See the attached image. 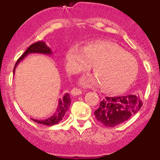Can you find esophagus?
Listing matches in <instances>:
<instances>
[{"instance_id":"1","label":"esophagus","mask_w":160,"mask_h":160,"mask_svg":"<svg viewBox=\"0 0 160 160\" xmlns=\"http://www.w3.org/2000/svg\"><path fill=\"white\" fill-rule=\"evenodd\" d=\"M71 94L74 96H79V95L82 94V91L80 89L77 88H73L71 90Z\"/></svg>"}]
</instances>
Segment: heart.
<instances>
[{
    "label": "heart",
    "instance_id": "heart-1",
    "mask_svg": "<svg viewBox=\"0 0 160 160\" xmlns=\"http://www.w3.org/2000/svg\"><path fill=\"white\" fill-rule=\"evenodd\" d=\"M66 67L72 74L88 72L94 65L96 76L80 80L83 85L103 86L105 92H122L136 80V59L117 44L109 41H94L85 48L74 44L66 52Z\"/></svg>",
    "mask_w": 160,
    "mask_h": 160
}]
</instances>
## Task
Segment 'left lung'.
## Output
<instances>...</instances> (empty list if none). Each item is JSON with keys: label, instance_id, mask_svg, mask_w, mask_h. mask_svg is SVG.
Listing matches in <instances>:
<instances>
[{"label": "left lung", "instance_id": "obj_1", "mask_svg": "<svg viewBox=\"0 0 160 160\" xmlns=\"http://www.w3.org/2000/svg\"><path fill=\"white\" fill-rule=\"evenodd\" d=\"M143 105L139 96L126 95L105 97L94 114L98 121L106 127H116L136 115Z\"/></svg>", "mask_w": 160, "mask_h": 160}]
</instances>
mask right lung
Listing matches in <instances>:
<instances>
[{
  "instance_id": "obj_1",
  "label": "right lung",
  "mask_w": 160,
  "mask_h": 160,
  "mask_svg": "<svg viewBox=\"0 0 160 160\" xmlns=\"http://www.w3.org/2000/svg\"><path fill=\"white\" fill-rule=\"evenodd\" d=\"M30 53H41V54H45V55H51L52 52L49 47L47 46V44H45V42L38 41V42L31 44L27 48L26 51L24 52V54H22V56L17 60V63H16L15 66H14L13 75L15 73V69L16 68H17V64H19L24 57L28 56V54H30ZM70 103H71V98H70L69 94L68 93H65L64 96L61 99H59L58 106H57V108L56 110L55 113L52 116H50L49 118L46 119H32L34 122H36V123H40V124L46 125V126H52V125L57 124V123H60L63 119L64 115H65L67 111L69 108Z\"/></svg>"
}]
</instances>
